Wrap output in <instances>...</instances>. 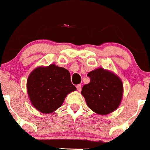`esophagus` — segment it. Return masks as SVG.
<instances>
[{"instance_id":"1","label":"esophagus","mask_w":150,"mask_h":150,"mask_svg":"<svg viewBox=\"0 0 150 150\" xmlns=\"http://www.w3.org/2000/svg\"><path fill=\"white\" fill-rule=\"evenodd\" d=\"M76 87H77V90H78L79 92H80L81 89H82V85H77L76 86Z\"/></svg>"}]
</instances>
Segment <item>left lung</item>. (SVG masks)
I'll list each match as a JSON object with an SVG mask.
<instances>
[{
	"instance_id": "8db88e82",
	"label": "left lung",
	"mask_w": 150,
	"mask_h": 150,
	"mask_svg": "<svg viewBox=\"0 0 150 150\" xmlns=\"http://www.w3.org/2000/svg\"><path fill=\"white\" fill-rule=\"evenodd\" d=\"M89 84L84 85L81 94L88 107L98 114L113 112L120 105L123 96L122 81L114 73L98 68L87 74Z\"/></svg>"
}]
</instances>
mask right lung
<instances>
[{
	"label": "right lung",
	"mask_w": 150,
	"mask_h": 150,
	"mask_svg": "<svg viewBox=\"0 0 150 150\" xmlns=\"http://www.w3.org/2000/svg\"><path fill=\"white\" fill-rule=\"evenodd\" d=\"M27 87L32 105L44 113L59 108L67 94L76 89L69 71L54 64L34 70L27 79Z\"/></svg>",
	"instance_id": "obj_1"
}]
</instances>
